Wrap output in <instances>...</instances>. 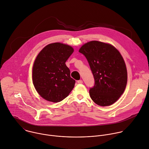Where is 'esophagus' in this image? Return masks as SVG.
Returning a JSON list of instances; mask_svg holds the SVG:
<instances>
[{
  "label": "esophagus",
  "mask_w": 149,
  "mask_h": 149,
  "mask_svg": "<svg viewBox=\"0 0 149 149\" xmlns=\"http://www.w3.org/2000/svg\"><path fill=\"white\" fill-rule=\"evenodd\" d=\"M77 83L79 84H81L83 83V81H82V80H78V81H77Z\"/></svg>",
  "instance_id": "34e87169"
}]
</instances>
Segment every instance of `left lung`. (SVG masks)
Instances as JSON below:
<instances>
[{
	"instance_id": "left-lung-1",
	"label": "left lung",
	"mask_w": 149,
	"mask_h": 149,
	"mask_svg": "<svg viewBox=\"0 0 149 149\" xmlns=\"http://www.w3.org/2000/svg\"><path fill=\"white\" fill-rule=\"evenodd\" d=\"M79 52L86 58L95 84L90 88L92 100L102 107L115 103L123 94L127 80L126 67L118 49L111 44L92 41Z\"/></svg>"
}]
</instances>
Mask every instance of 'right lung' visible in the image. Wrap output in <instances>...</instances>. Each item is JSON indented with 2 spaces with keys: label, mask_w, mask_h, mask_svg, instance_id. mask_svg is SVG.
<instances>
[{
  "label": "right lung",
  "mask_w": 149,
  "mask_h": 149,
  "mask_svg": "<svg viewBox=\"0 0 149 149\" xmlns=\"http://www.w3.org/2000/svg\"><path fill=\"white\" fill-rule=\"evenodd\" d=\"M74 52L72 47L60 42L49 44L38 54L33 67V82L39 95L45 100L63 101L74 87L66 61Z\"/></svg>",
  "instance_id": "obj_1"
}]
</instances>
